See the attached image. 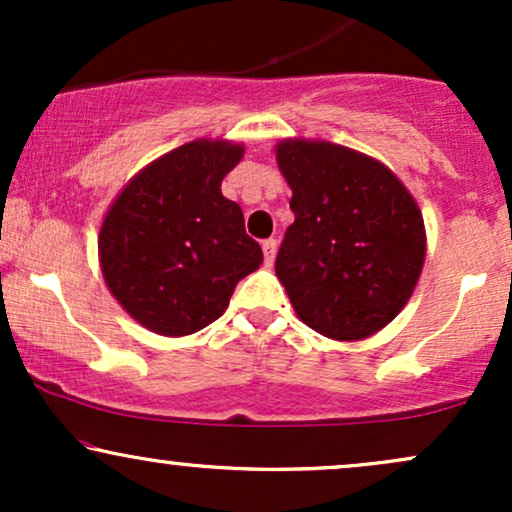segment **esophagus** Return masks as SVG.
Listing matches in <instances>:
<instances>
[{"label":"esophagus","instance_id":"esophagus-1","mask_svg":"<svg viewBox=\"0 0 512 512\" xmlns=\"http://www.w3.org/2000/svg\"><path fill=\"white\" fill-rule=\"evenodd\" d=\"M262 252H264V262H267V267H269L276 257V240L274 238L262 240Z\"/></svg>","mask_w":512,"mask_h":512}]
</instances>
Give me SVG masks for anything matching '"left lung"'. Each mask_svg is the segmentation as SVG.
<instances>
[{"label": "left lung", "instance_id": "left-lung-1", "mask_svg": "<svg viewBox=\"0 0 512 512\" xmlns=\"http://www.w3.org/2000/svg\"><path fill=\"white\" fill-rule=\"evenodd\" d=\"M276 163L296 221L274 267L296 315L337 342L383 330L424 267L419 204L390 168L346 146L284 139Z\"/></svg>", "mask_w": 512, "mask_h": 512}]
</instances>
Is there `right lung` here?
<instances>
[{
	"instance_id": "obj_1",
	"label": "right lung",
	"mask_w": 512,
	"mask_h": 512,
	"mask_svg": "<svg viewBox=\"0 0 512 512\" xmlns=\"http://www.w3.org/2000/svg\"><path fill=\"white\" fill-rule=\"evenodd\" d=\"M243 151L223 139L182 144L139 170L105 214L98 236L103 279L146 330L163 337L199 332L262 264L243 209L221 195V180Z\"/></svg>"
}]
</instances>
